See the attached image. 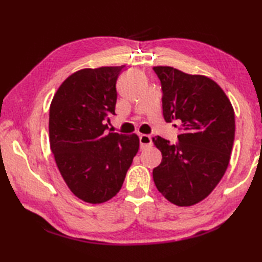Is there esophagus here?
Instances as JSON below:
<instances>
[{"mask_svg": "<svg viewBox=\"0 0 262 262\" xmlns=\"http://www.w3.org/2000/svg\"><path fill=\"white\" fill-rule=\"evenodd\" d=\"M140 145L141 148H145L147 146H151L152 145V137L145 135V134H142L140 135Z\"/></svg>", "mask_w": 262, "mask_h": 262, "instance_id": "obj_1", "label": "esophagus"}]
</instances>
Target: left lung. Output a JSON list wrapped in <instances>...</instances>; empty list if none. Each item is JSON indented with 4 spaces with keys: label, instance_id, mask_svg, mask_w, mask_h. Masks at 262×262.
Returning <instances> with one entry per match:
<instances>
[{
    "label": "left lung",
    "instance_id": "8db88e82",
    "mask_svg": "<svg viewBox=\"0 0 262 262\" xmlns=\"http://www.w3.org/2000/svg\"><path fill=\"white\" fill-rule=\"evenodd\" d=\"M162 88L165 121L181 130L178 142L157 136L162 161L153 170L158 190L177 206L202 202L223 178L235 135L234 110L221 86L204 75L153 68Z\"/></svg>",
    "mask_w": 262,
    "mask_h": 262
}]
</instances>
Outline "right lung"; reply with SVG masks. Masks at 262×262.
Segmentation results:
<instances>
[{
    "mask_svg": "<svg viewBox=\"0 0 262 262\" xmlns=\"http://www.w3.org/2000/svg\"><path fill=\"white\" fill-rule=\"evenodd\" d=\"M122 66L75 72L49 108V143L66 185L77 198L101 204L119 192L140 148L137 135L107 133Z\"/></svg>",
    "mask_w": 262,
    "mask_h": 262,
    "instance_id": "1",
    "label": "right lung"
}]
</instances>
